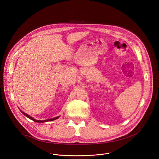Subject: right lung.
I'll list each match as a JSON object with an SVG mask.
<instances>
[{
	"instance_id": "obj_1",
	"label": "right lung",
	"mask_w": 159,
	"mask_h": 159,
	"mask_svg": "<svg viewBox=\"0 0 159 159\" xmlns=\"http://www.w3.org/2000/svg\"><path fill=\"white\" fill-rule=\"evenodd\" d=\"M21 111V112H22V114H24L26 117H28V118H30V120H33V121H35V122H37V123H43V122H47V121H53V120H57V118H59V116H58V117H56V118H52V119H49V120H43V121H41V120H35V119H34V118H33L32 117H31L30 116H29V115H28L27 114H26V113H25L24 112H22V111Z\"/></svg>"
}]
</instances>
